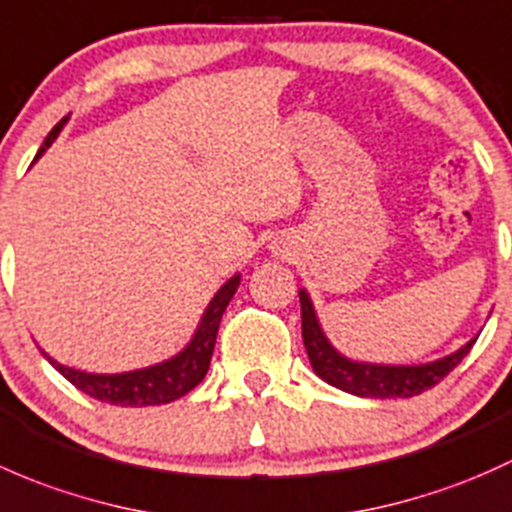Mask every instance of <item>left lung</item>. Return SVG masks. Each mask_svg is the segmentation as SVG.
<instances>
[{
	"instance_id": "8db88e82",
	"label": "left lung",
	"mask_w": 512,
	"mask_h": 512,
	"mask_svg": "<svg viewBox=\"0 0 512 512\" xmlns=\"http://www.w3.org/2000/svg\"><path fill=\"white\" fill-rule=\"evenodd\" d=\"M300 320H303V345L308 352V360L313 372L323 382L333 384L355 397L372 399H397L416 397L424 389H431L449 374L463 357L471 352L476 337L458 347L451 355L439 360L421 362V365H384V362H362L342 355L340 350L328 340L323 325H320L315 305L305 288H300Z\"/></svg>"
}]
</instances>
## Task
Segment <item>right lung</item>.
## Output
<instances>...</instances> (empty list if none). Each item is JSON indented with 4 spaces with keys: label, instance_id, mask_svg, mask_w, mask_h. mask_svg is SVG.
<instances>
[{
    "label": "right lung",
    "instance_id": "obj_1",
    "mask_svg": "<svg viewBox=\"0 0 512 512\" xmlns=\"http://www.w3.org/2000/svg\"><path fill=\"white\" fill-rule=\"evenodd\" d=\"M68 123V115L56 123V128L46 135L44 145L36 152L34 162L54 145V140L59 138L63 125ZM241 283V273H234L224 286L214 293V298L209 300V305L204 308L202 318H199L197 330L189 337L187 345L177 352V355L167 357V360L155 362L150 367H140V370L130 372H115V374H100V372H83L76 367H68L56 362L49 352L41 350V355L54 365V370H59L73 387L81 389L88 397L98 399V402L108 404H120V407H155V404H170L175 399L184 397L189 389L197 387L204 379V374L209 370V362H212L214 342H217L221 315H224L226 305L234 298L236 288Z\"/></svg>",
    "mask_w": 512,
    "mask_h": 512
}]
</instances>
